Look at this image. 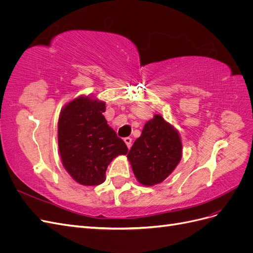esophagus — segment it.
Returning <instances> with one entry per match:
<instances>
[{
    "mask_svg": "<svg viewBox=\"0 0 253 253\" xmlns=\"http://www.w3.org/2000/svg\"><path fill=\"white\" fill-rule=\"evenodd\" d=\"M124 141L126 142V147H127L128 149L132 147V138H129V137H126V138H125V139H124Z\"/></svg>",
    "mask_w": 253,
    "mask_h": 253,
    "instance_id": "esophagus-1",
    "label": "esophagus"
}]
</instances>
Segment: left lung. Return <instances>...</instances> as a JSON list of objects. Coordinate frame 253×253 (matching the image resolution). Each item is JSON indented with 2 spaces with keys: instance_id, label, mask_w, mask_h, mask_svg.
<instances>
[{
  "instance_id": "1",
  "label": "left lung",
  "mask_w": 253,
  "mask_h": 253,
  "mask_svg": "<svg viewBox=\"0 0 253 253\" xmlns=\"http://www.w3.org/2000/svg\"><path fill=\"white\" fill-rule=\"evenodd\" d=\"M182 144L177 129L155 115L144 125L127 153L136 179L143 186L163 182L179 164Z\"/></svg>"
}]
</instances>
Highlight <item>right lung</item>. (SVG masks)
I'll list each match as a JSON object with an SVG mask.
<instances>
[{"instance_id": "add662e5", "label": "right lung", "mask_w": 253, "mask_h": 253, "mask_svg": "<svg viewBox=\"0 0 253 253\" xmlns=\"http://www.w3.org/2000/svg\"><path fill=\"white\" fill-rule=\"evenodd\" d=\"M105 102L93 96H79L65 104L58 121V145L63 167L83 186L105 180L112 160L126 155V143L103 116Z\"/></svg>"}]
</instances>
